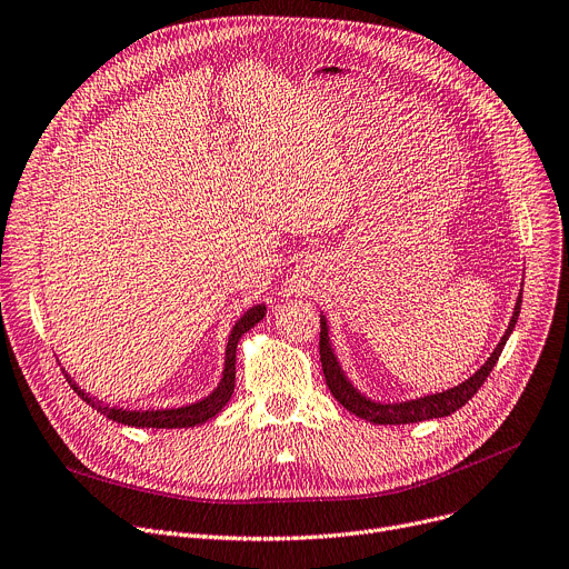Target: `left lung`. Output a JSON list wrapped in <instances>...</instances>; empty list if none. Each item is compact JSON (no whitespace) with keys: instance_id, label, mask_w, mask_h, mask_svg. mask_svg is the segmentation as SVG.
<instances>
[{"instance_id":"1","label":"left lung","mask_w":569,"mask_h":569,"mask_svg":"<svg viewBox=\"0 0 569 569\" xmlns=\"http://www.w3.org/2000/svg\"><path fill=\"white\" fill-rule=\"evenodd\" d=\"M521 310V289L519 296L515 300V310L510 317V323L501 337V341L497 343L495 351L490 353V358L486 360V365L480 367L473 376H469L467 380H462L460 385H453L449 389L435 391V395H423V397H415V399H406V401H378L367 397L365 391L353 385V380L346 376L337 353L335 346L330 339V326H328V317L321 312V365H323V376L328 382V389L332 391V397L348 410L353 412L360 419H367L371 423H385V426H397V423H417V421H426V419H437V417H449L451 412H456L458 408H462L476 391L480 389V385L486 382V378L490 376V371L495 369L503 346L508 341V337L515 330L517 317Z\"/></svg>"}]
</instances>
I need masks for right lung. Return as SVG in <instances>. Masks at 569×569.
<instances>
[{
	"label": "right lung",
	"instance_id": "add662e5",
	"mask_svg": "<svg viewBox=\"0 0 569 569\" xmlns=\"http://www.w3.org/2000/svg\"><path fill=\"white\" fill-rule=\"evenodd\" d=\"M267 317V305L257 302L252 305L250 310L243 312V317L232 326V332L228 337V346H226V362H223V373L218 385L209 391V395L200 401L180 406V408H148V410H129V408H120V406H109L86 391L66 373L68 382L72 385V389L77 391V397H81L91 408H96L100 415H104L111 421L124 423V426H134V428H193L200 426L209 419H213L218 412H221L228 401L234 395V373H237V343L239 339L254 328L261 319Z\"/></svg>",
	"mask_w": 569,
	"mask_h": 569
}]
</instances>
